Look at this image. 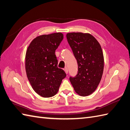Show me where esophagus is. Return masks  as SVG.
<instances>
[{
    "label": "esophagus",
    "mask_w": 130,
    "mask_h": 130,
    "mask_svg": "<svg viewBox=\"0 0 130 130\" xmlns=\"http://www.w3.org/2000/svg\"><path fill=\"white\" fill-rule=\"evenodd\" d=\"M64 71H65V72H66V74H67V73H68V68H67V67H65V68H64Z\"/></svg>",
    "instance_id": "34e87169"
}]
</instances>
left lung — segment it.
Returning a JSON list of instances; mask_svg holds the SVG:
<instances>
[{
  "label": "left lung",
  "mask_w": 130,
  "mask_h": 130,
  "mask_svg": "<svg viewBox=\"0 0 130 130\" xmlns=\"http://www.w3.org/2000/svg\"><path fill=\"white\" fill-rule=\"evenodd\" d=\"M66 37L78 64L77 74L70 76V82L78 95L87 96L96 90L102 79L104 56L101 46L89 34L71 32Z\"/></svg>",
  "instance_id": "8db88e82"
}]
</instances>
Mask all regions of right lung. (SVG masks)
<instances>
[{"label":"right lung","mask_w":130,"mask_h":130,"mask_svg":"<svg viewBox=\"0 0 130 130\" xmlns=\"http://www.w3.org/2000/svg\"><path fill=\"white\" fill-rule=\"evenodd\" d=\"M63 39L60 32L38 36L26 51L25 68L28 80L34 91L44 98L54 96L66 76L64 71L58 68L55 54Z\"/></svg>","instance_id":"1"}]
</instances>
